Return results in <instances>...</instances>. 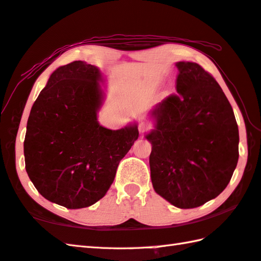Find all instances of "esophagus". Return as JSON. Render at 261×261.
<instances>
[{"label":"esophagus","mask_w":261,"mask_h":261,"mask_svg":"<svg viewBox=\"0 0 261 261\" xmlns=\"http://www.w3.org/2000/svg\"><path fill=\"white\" fill-rule=\"evenodd\" d=\"M149 124H147V123H145V122H140L139 123V131H140V134H144V132H146L147 130H149Z\"/></svg>","instance_id":"1"}]
</instances>
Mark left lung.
I'll use <instances>...</instances> for the list:
<instances>
[{
	"mask_svg": "<svg viewBox=\"0 0 261 261\" xmlns=\"http://www.w3.org/2000/svg\"><path fill=\"white\" fill-rule=\"evenodd\" d=\"M176 95L149 113L154 129L150 177L173 206L196 208L228 185L239 160V127L232 106L212 74L195 62H177Z\"/></svg>",
	"mask_w": 261,
	"mask_h": 261,
	"instance_id": "obj_1",
	"label": "left lung"
}]
</instances>
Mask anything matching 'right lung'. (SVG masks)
Returning <instances> with one entry per match:
<instances>
[{"instance_id": "obj_1", "label": "right lung", "mask_w": 261, "mask_h": 261, "mask_svg": "<svg viewBox=\"0 0 261 261\" xmlns=\"http://www.w3.org/2000/svg\"><path fill=\"white\" fill-rule=\"evenodd\" d=\"M100 70L84 61L56 69L30 111L23 142L25 171L45 199L68 209L94 205L139 137L137 123L101 126Z\"/></svg>"}]
</instances>
